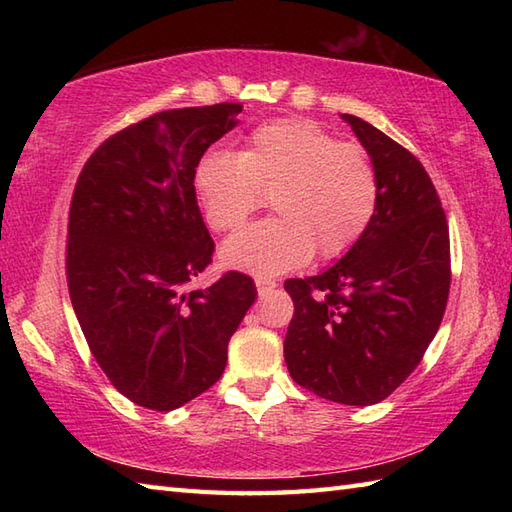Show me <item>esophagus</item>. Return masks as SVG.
I'll return each mask as SVG.
<instances>
[{
    "label": "esophagus",
    "instance_id": "34e87169",
    "mask_svg": "<svg viewBox=\"0 0 512 512\" xmlns=\"http://www.w3.org/2000/svg\"><path fill=\"white\" fill-rule=\"evenodd\" d=\"M255 286H257L259 295H268L270 290L277 288V281L270 279V277H257V279H255Z\"/></svg>",
    "mask_w": 512,
    "mask_h": 512
}]
</instances>
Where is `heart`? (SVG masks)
I'll list each match as a JSON object with an SVG mask.
<instances>
[{"label":"heart","instance_id":"b5f03b06","mask_svg":"<svg viewBox=\"0 0 512 512\" xmlns=\"http://www.w3.org/2000/svg\"><path fill=\"white\" fill-rule=\"evenodd\" d=\"M195 193L213 231H233L273 200L277 217L235 233L222 248L233 268L279 275L312 255L334 259L365 233L376 211L378 178L367 151L339 143L317 123L286 118L248 136L237 156L206 154Z\"/></svg>","mask_w":512,"mask_h":512}]
</instances>
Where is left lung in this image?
<instances>
[{
    "label": "left lung",
    "mask_w": 512,
    "mask_h": 512,
    "mask_svg": "<svg viewBox=\"0 0 512 512\" xmlns=\"http://www.w3.org/2000/svg\"><path fill=\"white\" fill-rule=\"evenodd\" d=\"M343 121L374 162L376 211L332 268L284 284L295 303L284 356L297 385L367 407L405 383L440 328L451 286L449 226L411 151L363 118Z\"/></svg>",
    "instance_id": "left-lung-1"
}]
</instances>
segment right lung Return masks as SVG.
Wrapping results in <instances>:
<instances>
[{
    "label": "right lung",
    "mask_w": 512,
    "mask_h": 512,
    "mask_svg": "<svg viewBox=\"0 0 512 512\" xmlns=\"http://www.w3.org/2000/svg\"><path fill=\"white\" fill-rule=\"evenodd\" d=\"M239 103L158 112L107 138L76 180L68 288L90 350L136 405L173 411L220 380L257 288L242 273L189 284L215 250L195 167L237 125Z\"/></svg>",
    "instance_id": "obj_1"
}]
</instances>
